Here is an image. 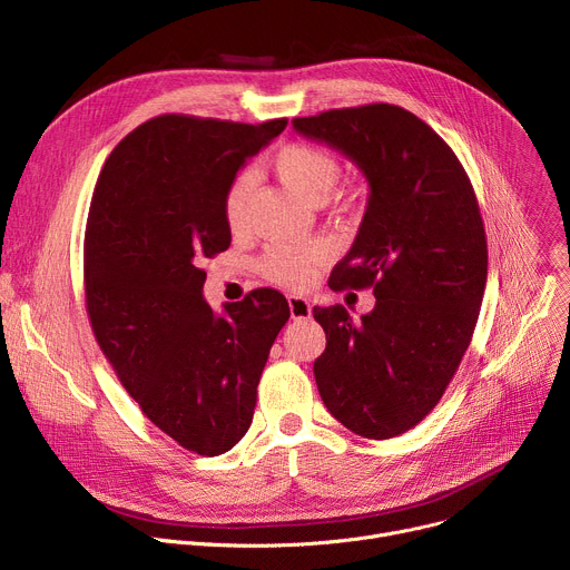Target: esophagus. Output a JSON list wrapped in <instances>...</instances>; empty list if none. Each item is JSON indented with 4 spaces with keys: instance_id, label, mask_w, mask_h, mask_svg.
<instances>
[{
    "instance_id": "1",
    "label": "esophagus",
    "mask_w": 570,
    "mask_h": 570,
    "mask_svg": "<svg viewBox=\"0 0 570 570\" xmlns=\"http://www.w3.org/2000/svg\"><path fill=\"white\" fill-rule=\"evenodd\" d=\"M288 308H291V318L293 321H304V318L312 316V304H308L306 297L291 295L288 297Z\"/></svg>"
}]
</instances>
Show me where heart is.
<instances>
[{
    "instance_id": "obj_1",
    "label": "heart",
    "mask_w": 570,
    "mask_h": 570,
    "mask_svg": "<svg viewBox=\"0 0 570 570\" xmlns=\"http://www.w3.org/2000/svg\"><path fill=\"white\" fill-rule=\"evenodd\" d=\"M277 179L293 193L308 202H325L341 177V164L332 151L312 142H286L271 161ZM254 179L249 173H238L227 190L223 212L227 227L234 234L245 232L249 223ZM330 247L323 240L308 243H277L271 245L262 258L264 275L282 286L304 288L314 282L316 268L325 262Z\"/></svg>"
}]
</instances>
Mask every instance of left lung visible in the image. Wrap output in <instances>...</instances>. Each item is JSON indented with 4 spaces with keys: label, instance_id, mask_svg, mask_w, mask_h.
<instances>
[{
    "label": "left lung",
    "instance_id": "1",
    "mask_svg": "<svg viewBox=\"0 0 570 570\" xmlns=\"http://www.w3.org/2000/svg\"><path fill=\"white\" fill-rule=\"evenodd\" d=\"M371 186L364 220L330 286L373 288L371 314L316 308L327 336L314 375L325 406L350 432L391 439L439 404L469 350L487 286V236L469 175L450 145L395 105L295 118Z\"/></svg>",
    "mask_w": 570,
    "mask_h": 570
}]
</instances>
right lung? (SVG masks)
<instances>
[{
	"label": "right lung",
	"mask_w": 570,
	"mask_h": 570,
	"mask_svg": "<svg viewBox=\"0 0 570 570\" xmlns=\"http://www.w3.org/2000/svg\"><path fill=\"white\" fill-rule=\"evenodd\" d=\"M286 125L151 118L109 154L90 202L83 286L92 334L145 416L204 456L232 450L249 430L291 308L279 291L256 288L214 314L199 262L229 247L225 190Z\"/></svg>",
	"instance_id": "obj_1"
}]
</instances>
